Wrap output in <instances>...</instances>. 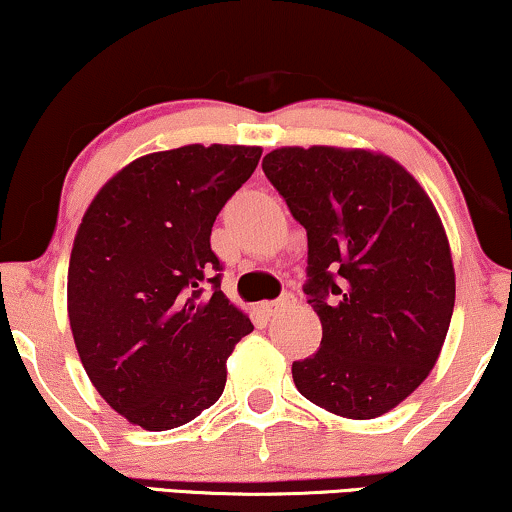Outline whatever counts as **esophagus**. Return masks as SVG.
I'll return each instance as SVG.
<instances>
[{"label": "esophagus", "mask_w": 512, "mask_h": 512, "mask_svg": "<svg viewBox=\"0 0 512 512\" xmlns=\"http://www.w3.org/2000/svg\"><path fill=\"white\" fill-rule=\"evenodd\" d=\"M293 303H296V296H293V293H282L277 300H268V303H263L261 307L268 317H272V314H279L282 310H286V307H291Z\"/></svg>", "instance_id": "esophagus-1"}]
</instances>
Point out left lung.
<instances>
[{"mask_svg": "<svg viewBox=\"0 0 512 512\" xmlns=\"http://www.w3.org/2000/svg\"><path fill=\"white\" fill-rule=\"evenodd\" d=\"M263 172L307 233V303L319 352L293 361L307 401L373 419L426 380L454 310L443 223L422 186L387 156L286 146Z\"/></svg>", "mask_w": 512, "mask_h": 512, "instance_id": "left-lung-1", "label": "left lung"}]
</instances>
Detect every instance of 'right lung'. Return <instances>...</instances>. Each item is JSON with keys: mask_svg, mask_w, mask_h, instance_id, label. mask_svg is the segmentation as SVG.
<instances>
[{"mask_svg": "<svg viewBox=\"0 0 512 512\" xmlns=\"http://www.w3.org/2000/svg\"><path fill=\"white\" fill-rule=\"evenodd\" d=\"M258 146L191 144L123 167L90 202L67 275L74 342L111 408L146 431L219 401L249 317L221 291L209 237Z\"/></svg>", "mask_w": 512, "mask_h": 512, "instance_id": "obj_1", "label": "right lung"}]
</instances>
